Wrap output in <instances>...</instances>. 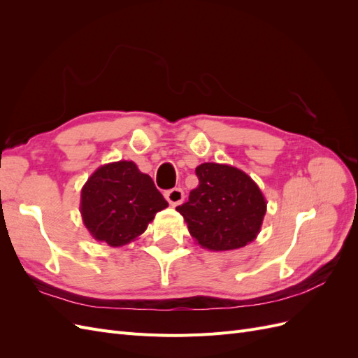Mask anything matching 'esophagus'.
<instances>
[{
  "label": "esophagus",
  "mask_w": 358,
  "mask_h": 358,
  "mask_svg": "<svg viewBox=\"0 0 358 358\" xmlns=\"http://www.w3.org/2000/svg\"><path fill=\"white\" fill-rule=\"evenodd\" d=\"M166 199L167 201L171 204V206H178L183 201V199H185V194H183V191L180 188H173V189H169L166 194Z\"/></svg>",
  "instance_id": "34e87169"
}]
</instances>
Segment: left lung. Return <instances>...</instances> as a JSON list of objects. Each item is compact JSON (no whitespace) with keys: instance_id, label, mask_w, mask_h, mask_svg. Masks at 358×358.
Wrapping results in <instances>:
<instances>
[{"instance_id":"1","label":"left lung","mask_w":358,"mask_h":358,"mask_svg":"<svg viewBox=\"0 0 358 358\" xmlns=\"http://www.w3.org/2000/svg\"><path fill=\"white\" fill-rule=\"evenodd\" d=\"M199 187L176 210L191 236L210 251H230L252 242L262 229L266 200L245 171L204 162L196 169Z\"/></svg>"}]
</instances>
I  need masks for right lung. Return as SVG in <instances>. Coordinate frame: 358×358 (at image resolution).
<instances>
[{
    "mask_svg": "<svg viewBox=\"0 0 358 358\" xmlns=\"http://www.w3.org/2000/svg\"><path fill=\"white\" fill-rule=\"evenodd\" d=\"M169 203L150 176L133 161H117L95 170L82 188L80 213L95 241L122 246L142 234Z\"/></svg>",
    "mask_w": 358,
    "mask_h": 358,
    "instance_id": "1",
    "label": "right lung"
}]
</instances>
